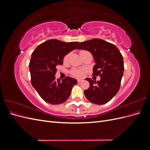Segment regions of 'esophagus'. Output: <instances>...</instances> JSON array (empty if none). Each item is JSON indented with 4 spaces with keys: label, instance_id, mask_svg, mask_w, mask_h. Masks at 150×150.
<instances>
[{
    "label": "esophagus",
    "instance_id": "34e87169",
    "mask_svg": "<svg viewBox=\"0 0 150 150\" xmlns=\"http://www.w3.org/2000/svg\"><path fill=\"white\" fill-rule=\"evenodd\" d=\"M83 81V80H81V79H78V83H81Z\"/></svg>",
    "mask_w": 150,
    "mask_h": 150
}]
</instances>
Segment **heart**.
I'll return each mask as SVG.
<instances>
[{"label": "heart", "mask_w": 150, "mask_h": 150, "mask_svg": "<svg viewBox=\"0 0 150 150\" xmlns=\"http://www.w3.org/2000/svg\"><path fill=\"white\" fill-rule=\"evenodd\" d=\"M84 52H87V51H81L80 54ZM69 56H70V54H67L64 56V62H67L68 60H69ZM85 71H86V70L84 69H78V68H73V69H72L71 70L70 73L72 76L76 77V78H81V77H83Z\"/></svg>", "instance_id": "b5f03b06"}]
</instances>
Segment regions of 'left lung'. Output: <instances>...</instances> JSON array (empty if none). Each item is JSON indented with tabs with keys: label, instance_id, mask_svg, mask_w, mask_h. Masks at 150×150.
Listing matches in <instances>:
<instances>
[{
	"label": "left lung",
	"instance_id": "obj_1",
	"mask_svg": "<svg viewBox=\"0 0 150 150\" xmlns=\"http://www.w3.org/2000/svg\"><path fill=\"white\" fill-rule=\"evenodd\" d=\"M78 49H85L94 56L96 65L93 76H99L100 81H89V88L84 91L85 96L94 104H104L110 101L118 92L124 72V62L120 50L103 39H93L81 42Z\"/></svg>",
	"mask_w": 150,
	"mask_h": 150
}]
</instances>
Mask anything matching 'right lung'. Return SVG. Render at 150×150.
Returning <instances> with one entry per match:
<instances>
[{"instance_id":"add662e5","label":"right lung","mask_w":150,"mask_h":150,"mask_svg":"<svg viewBox=\"0 0 150 150\" xmlns=\"http://www.w3.org/2000/svg\"><path fill=\"white\" fill-rule=\"evenodd\" d=\"M79 42H65L51 39L39 44L32 53L29 62L31 83L43 100L51 104L64 103L69 97L77 80L66 77L56 80V67L63 58L76 49Z\"/></svg>"}]
</instances>
